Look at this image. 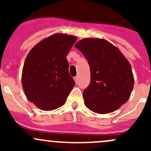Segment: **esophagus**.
Wrapping results in <instances>:
<instances>
[{"label":"esophagus","mask_w":151,"mask_h":151,"mask_svg":"<svg viewBox=\"0 0 151 151\" xmlns=\"http://www.w3.org/2000/svg\"><path fill=\"white\" fill-rule=\"evenodd\" d=\"M74 81H75V83H78V77H74Z\"/></svg>","instance_id":"esophagus-1"}]
</instances>
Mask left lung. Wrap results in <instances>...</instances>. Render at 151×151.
<instances>
[{
  "label": "left lung",
  "mask_w": 151,
  "mask_h": 151,
  "mask_svg": "<svg viewBox=\"0 0 151 151\" xmlns=\"http://www.w3.org/2000/svg\"><path fill=\"white\" fill-rule=\"evenodd\" d=\"M88 60L91 83L83 91L85 106L106 114L129 99L134 87L132 67L116 47L104 39H85L75 45Z\"/></svg>",
  "instance_id": "obj_1"
}]
</instances>
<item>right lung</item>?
Wrapping results in <instances>:
<instances>
[{
    "label": "right lung",
    "mask_w": 151,
    "mask_h": 151,
    "mask_svg": "<svg viewBox=\"0 0 151 151\" xmlns=\"http://www.w3.org/2000/svg\"><path fill=\"white\" fill-rule=\"evenodd\" d=\"M76 41L75 36L52 35L37 44L25 59L22 74L25 94L42 110L63 106L75 85L66 55Z\"/></svg>",
    "instance_id": "obj_1"
}]
</instances>
